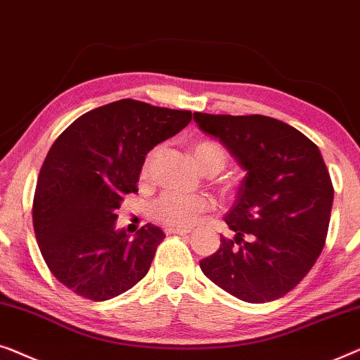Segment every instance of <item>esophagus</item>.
<instances>
[{"label": "esophagus", "instance_id": "obj_1", "mask_svg": "<svg viewBox=\"0 0 360 360\" xmlns=\"http://www.w3.org/2000/svg\"><path fill=\"white\" fill-rule=\"evenodd\" d=\"M166 233H176V235H187V233H191V230L187 229H166Z\"/></svg>", "mask_w": 360, "mask_h": 360}]
</instances>
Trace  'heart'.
I'll return each instance as SVG.
<instances>
[{"label": "heart", "instance_id": "obj_1", "mask_svg": "<svg viewBox=\"0 0 360 360\" xmlns=\"http://www.w3.org/2000/svg\"><path fill=\"white\" fill-rule=\"evenodd\" d=\"M155 151H150L145 156L143 163L140 168V178L145 179L150 173L151 161H153ZM192 156L194 161L202 173H214L217 174L219 171L225 168L226 161H229V155H226L225 148L217 141L212 140H202L194 146L192 150ZM212 209V202L209 197L205 195H184L179 192L168 191L161 194L155 204L151 205V217L161 225L173 226V229H189L200 215Z\"/></svg>", "mask_w": 360, "mask_h": 360}]
</instances>
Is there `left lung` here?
I'll return each instance as SVG.
<instances>
[{"instance_id":"obj_1","label":"left lung","mask_w":360,"mask_h":360,"mask_svg":"<svg viewBox=\"0 0 360 360\" xmlns=\"http://www.w3.org/2000/svg\"><path fill=\"white\" fill-rule=\"evenodd\" d=\"M194 120L246 171L225 215L235 240L221 236L200 269L243 302L277 300L308 274L326 241L334 189L320 150L266 115L194 112Z\"/></svg>"}]
</instances>
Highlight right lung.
<instances>
[{"mask_svg":"<svg viewBox=\"0 0 360 360\" xmlns=\"http://www.w3.org/2000/svg\"><path fill=\"white\" fill-rule=\"evenodd\" d=\"M191 110L120 99L78 117L49 150L32 202L37 245L65 287L93 302L127 292L148 272L165 233L115 230L124 195L136 192L145 155L191 122Z\"/></svg>","mask_w":360,"mask_h":360,"instance_id":"obj_1","label":"right lung"}]
</instances>
